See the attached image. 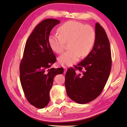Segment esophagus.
Instances as JSON below:
<instances>
[{
  "instance_id": "1",
  "label": "esophagus",
  "mask_w": 127,
  "mask_h": 127,
  "mask_svg": "<svg viewBox=\"0 0 127 127\" xmlns=\"http://www.w3.org/2000/svg\"><path fill=\"white\" fill-rule=\"evenodd\" d=\"M64 73H65L66 71H67V67H66V66H64Z\"/></svg>"
}]
</instances>
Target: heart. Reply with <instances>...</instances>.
Listing matches in <instances>:
<instances>
[{"label": "heart", "mask_w": 127, "mask_h": 127, "mask_svg": "<svg viewBox=\"0 0 127 127\" xmlns=\"http://www.w3.org/2000/svg\"><path fill=\"white\" fill-rule=\"evenodd\" d=\"M58 34H51L48 37L50 48L56 53L64 50L65 42H69V50L60 56L58 61L61 65L71 66L82 57L88 55L96 40L94 28L77 21H67L59 27Z\"/></svg>", "instance_id": "1"}]
</instances>
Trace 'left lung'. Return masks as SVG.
Masks as SVG:
<instances>
[{
	"mask_svg": "<svg viewBox=\"0 0 127 127\" xmlns=\"http://www.w3.org/2000/svg\"><path fill=\"white\" fill-rule=\"evenodd\" d=\"M96 40L91 51L82 61L69 68L65 75L66 93L70 99L79 104H86L100 94L106 85L111 69L110 41L99 23L95 24ZM83 69L81 75L75 70Z\"/></svg>",
	"mask_w": 127,
	"mask_h": 127,
	"instance_id": "left-lung-1",
	"label": "left lung"
}]
</instances>
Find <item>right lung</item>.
<instances>
[{
    "mask_svg": "<svg viewBox=\"0 0 127 127\" xmlns=\"http://www.w3.org/2000/svg\"><path fill=\"white\" fill-rule=\"evenodd\" d=\"M60 21L47 19L36 25L25 44L20 65V79L25 96L38 108L47 106L53 79L64 73L63 67L51 68L56 61L48 44L50 31Z\"/></svg>",
    "mask_w": 127,
    "mask_h": 127,
    "instance_id": "right-lung-1",
    "label": "right lung"
}]
</instances>
